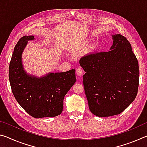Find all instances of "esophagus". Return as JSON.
Listing matches in <instances>:
<instances>
[{
  "mask_svg": "<svg viewBox=\"0 0 147 147\" xmlns=\"http://www.w3.org/2000/svg\"><path fill=\"white\" fill-rule=\"evenodd\" d=\"M76 74L78 76H82V74H83L82 69H80V68L77 69H76Z\"/></svg>",
  "mask_w": 147,
  "mask_h": 147,
  "instance_id": "34e87169",
  "label": "esophagus"
}]
</instances>
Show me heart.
I'll return each instance as SVG.
<instances>
[{
	"instance_id": "1",
	"label": "heart",
	"mask_w": 147,
	"mask_h": 147,
	"mask_svg": "<svg viewBox=\"0 0 147 147\" xmlns=\"http://www.w3.org/2000/svg\"><path fill=\"white\" fill-rule=\"evenodd\" d=\"M87 43H88V41H85L82 42V43H81L79 45L77 46L76 49V50H80V49H82L84 48V47H85L86 46Z\"/></svg>"
}]
</instances>
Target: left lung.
Wrapping results in <instances>:
<instances>
[{
    "label": "left lung",
    "instance_id": "8db88e82",
    "mask_svg": "<svg viewBox=\"0 0 147 147\" xmlns=\"http://www.w3.org/2000/svg\"><path fill=\"white\" fill-rule=\"evenodd\" d=\"M112 39L110 51L88 54L79 61L86 72L83 84L89 108L100 117L120 114L138 94L139 64L131 45L121 34Z\"/></svg>",
    "mask_w": 147,
    "mask_h": 147
}]
</instances>
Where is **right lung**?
Returning <instances> with one entry per match:
<instances>
[{
    "mask_svg": "<svg viewBox=\"0 0 147 147\" xmlns=\"http://www.w3.org/2000/svg\"><path fill=\"white\" fill-rule=\"evenodd\" d=\"M34 36L22 37L14 48L9 67V79L13 95L19 105L34 118L59 115L63 108V98L76 82L75 70L49 73L42 77L27 73L22 54Z\"/></svg>",
    "mask_w": 147,
    "mask_h": 147,
    "instance_id": "obj_1",
    "label": "right lung"
}]
</instances>
